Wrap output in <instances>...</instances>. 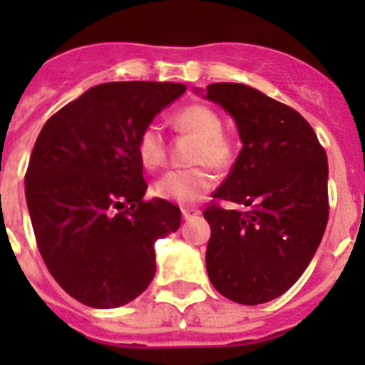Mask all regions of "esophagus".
<instances>
[{"label":"esophagus","mask_w":365,"mask_h":365,"mask_svg":"<svg viewBox=\"0 0 365 365\" xmlns=\"http://www.w3.org/2000/svg\"><path fill=\"white\" fill-rule=\"evenodd\" d=\"M199 214H201V212H199L197 208H182V217H185V219L197 217Z\"/></svg>","instance_id":"1"}]
</instances>
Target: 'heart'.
<instances>
[{
	"mask_svg": "<svg viewBox=\"0 0 365 365\" xmlns=\"http://www.w3.org/2000/svg\"><path fill=\"white\" fill-rule=\"evenodd\" d=\"M175 130L195 138L190 159L197 166L188 170H173L160 177L155 193L160 199L192 205L205 197L215 182L208 163L215 170H227L235 159V143L230 135L222 133V118L206 104H190L179 109L172 118ZM138 160L148 172L159 170L166 163V140L155 124H148L137 138Z\"/></svg>",
	"mask_w": 365,
	"mask_h": 365,
	"instance_id": "b5f03b06",
	"label": "heart"
}]
</instances>
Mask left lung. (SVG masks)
<instances>
[{
	"label": "left lung",
	"instance_id": "left-lung-1",
	"mask_svg": "<svg viewBox=\"0 0 365 365\" xmlns=\"http://www.w3.org/2000/svg\"><path fill=\"white\" fill-rule=\"evenodd\" d=\"M235 118L243 150L205 208L212 235L206 270L215 291L257 305L287 292L303 274L329 219L327 155L296 109L243 83L206 87ZM221 200L247 211H225Z\"/></svg>",
	"mask_w": 365,
	"mask_h": 365
}]
</instances>
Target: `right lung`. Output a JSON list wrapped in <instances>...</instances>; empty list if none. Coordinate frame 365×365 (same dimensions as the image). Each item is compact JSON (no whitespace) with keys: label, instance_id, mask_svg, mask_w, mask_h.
Listing matches in <instances>:
<instances>
[{"label":"right lung","instance_id":"add662e5","mask_svg":"<svg viewBox=\"0 0 365 365\" xmlns=\"http://www.w3.org/2000/svg\"><path fill=\"white\" fill-rule=\"evenodd\" d=\"M186 91L175 82H108L45 122L32 148L25 197L45 265L95 309L120 307L155 276V241L180 227L179 206L144 201L137 138Z\"/></svg>","mask_w":365,"mask_h":365}]
</instances>
